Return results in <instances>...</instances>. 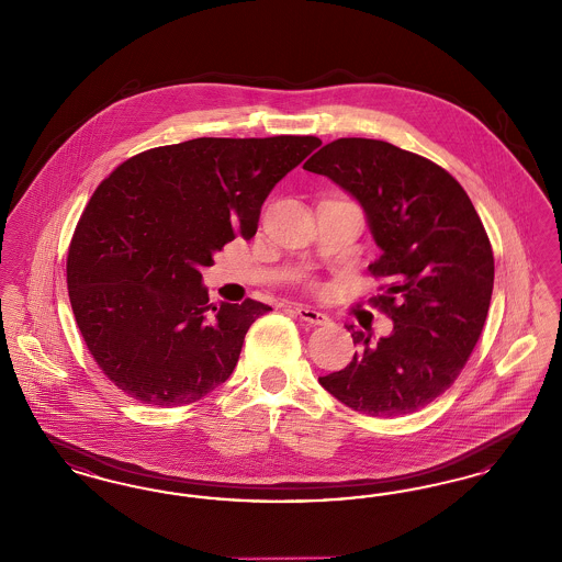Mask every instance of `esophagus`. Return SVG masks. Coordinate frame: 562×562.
Returning a JSON list of instances; mask_svg holds the SVG:
<instances>
[{
	"label": "esophagus",
	"mask_w": 562,
	"mask_h": 562,
	"mask_svg": "<svg viewBox=\"0 0 562 562\" xmlns=\"http://www.w3.org/2000/svg\"><path fill=\"white\" fill-rule=\"evenodd\" d=\"M294 314H296L301 321L310 322V324H328V322H330L326 314L316 312V310H312V307H307V305H296V307H294Z\"/></svg>",
	"instance_id": "1"
}]
</instances>
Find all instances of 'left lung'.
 <instances>
[{"label":"left lung","instance_id":"left-lung-1","mask_svg":"<svg viewBox=\"0 0 562 562\" xmlns=\"http://www.w3.org/2000/svg\"><path fill=\"white\" fill-rule=\"evenodd\" d=\"M362 206L385 278L374 305L394 330L371 335L348 324L356 351L322 387L349 408L396 417L445 394L465 367L486 321L495 263L468 193L438 164L374 138H337L303 166Z\"/></svg>","mask_w":562,"mask_h":562}]
</instances>
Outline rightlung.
<instances>
[{
    "instance_id": "obj_1",
    "label": "right lung",
    "mask_w": 562,
    "mask_h": 562,
    "mask_svg": "<svg viewBox=\"0 0 562 562\" xmlns=\"http://www.w3.org/2000/svg\"><path fill=\"white\" fill-rule=\"evenodd\" d=\"M318 136L191 138L120 164L92 193L67 255L81 337L134 401L183 406L229 379L269 305L209 303L202 268L257 234L261 206Z\"/></svg>"
}]
</instances>
